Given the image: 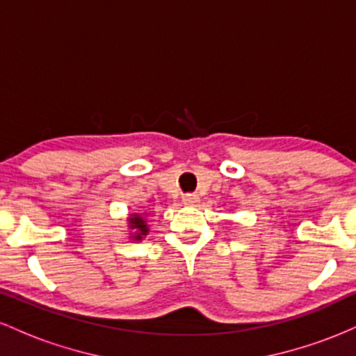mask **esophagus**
<instances>
[{"instance_id":"obj_1","label":"esophagus","mask_w":356,"mask_h":356,"mask_svg":"<svg viewBox=\"0 0 356 356\" xmlns=\"http://www.w3.org/2000/svg\"><path fill=\"white\" fill-rule=\"evenodd\" d=\"M182 202L186 204V206H195V204L199 202V195L197 194H186L184 195Z\"/></svg>"}]
</instances>
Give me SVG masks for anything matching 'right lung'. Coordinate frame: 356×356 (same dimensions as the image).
<instances>
[{
    "mask_svg": "<svg viewBox=\"0 0 356 356\" xmlns=\"http://www.w3.org/2000/svg\"><path fill=\"white\" fill-rule=\"evenodd\" d=\"M129 222H130V229H136V232H134V236H132L134 239H142V236H145L147 232H149L145 220L142 219L140 216H137V214L130 216Z\"/></svg>",
    "mask_w": 356,
    "mask_h": 356,
    "instance_id": "add662e5",
    "label": "right lung"
}]
</instances>
